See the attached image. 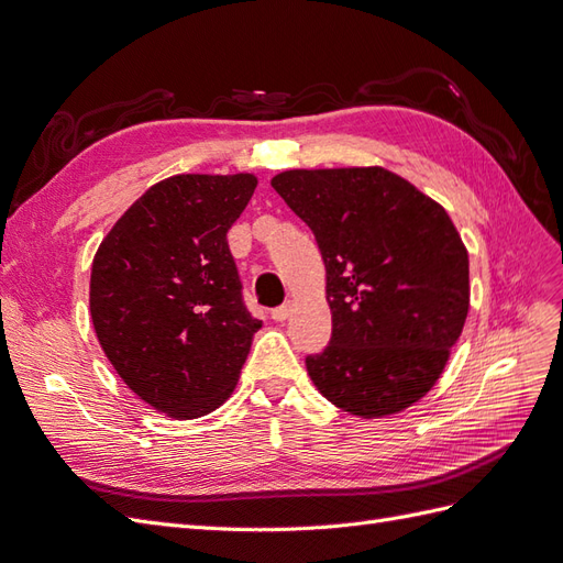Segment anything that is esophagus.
<instances>
[{
  "instance_id": "1",
  "label": "esophagus",
  "mask_w": 563,
  "mask_h": 563,
  "mask_svg": "<svg viewBox=\"0 0 563 563\" xmlns=\"http://www.w3.org/2000/svg\"><path fill=\"white\" fill-rule=\"evenodd\" d=\"M288 314H291V302H284V305H279V308L272 310V319L275 321H286Z\"/></svg>"
}]
</instances>
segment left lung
Wrapping results in <instances>:
<instances>
[{"mask_svg": "<svg viewBox=\"0 0 563 563\" xmlns=\"http://www.w3.org/2000/svg\"><path fill=\"white\" fill-rule=\"evenodd\" d=\"M272 187L327 267L333 333L305 360L314 387L360 418L422 399L470 310L467 249L446 209L383 166L291 168Z\"/></svg>", "mask_w": 563, "mask_h": 563, "instance_id": "1", "label": "left lung"}]
</instances>
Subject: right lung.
<instances>
[{"mask_svg": "<svg viewBox=\"0 0 563 563\" xmlns=\"http://www.w3.org/2000/svg\"><path fill=\"white\" fill-rule=\"evenodd\" d=\"M253 174H178L135 199L91 265V321L114 371L155 411L201 418L232 395L263 323L244 308L228 230Z\"/></svg>", "mask_w": 563, "mask_h": 563, "instance_id": "right-lung-1", "label": "right lung"}]
</instances>
